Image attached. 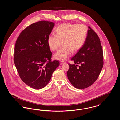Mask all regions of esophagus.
<instances>
[{
  "mask_svg": "<svg viewBox=\"0 0 120 120\" xmlns=\"http://www.w3.org/2000/svg\"><path fill=\"white\" fill-rule=\"evenodd\" d=\"M60 64H64V63H65V62H64V61H60Z\"/></svg>",
  "mask_w": 120,
  "mask_h": 120,
  "instance_id": "obj_1",
  "label": "esophagus"
}]
</instances>
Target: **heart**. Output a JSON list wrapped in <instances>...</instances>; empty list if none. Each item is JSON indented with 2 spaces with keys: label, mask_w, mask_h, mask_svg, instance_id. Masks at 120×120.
<instances>
[{
  "label": "heart",
  "mask_w": 120,
  "mask_h": 120,
  "mask_svg": "<svg viewBox=\"0 0 120 120\" xmlns=\"http://www.w3.org/2000/svg\"><path fill=\"white\" fill-rule=\"evenodd\" d=\"M88 29L84 24H62L56 30L55 34H51L48 38V44L52 51L57 50L61 45L63 46L54 55V58L65 60L71 56L72 52H76L85 44L87 36Z\"/></svg>",
  "instance_id": "obj_1"
}]
</instances>
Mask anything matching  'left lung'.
<instances>
[{"label":"left lung","mask_w":120,"mask_h":120,"mask_svg":"<svg viewBox=\"0 0 120 120\" xmlns=\"http://www.w3.org/2000/svg\"><path fill=\"white\" fill-rule=\"evenodd\" d=\"M85 44L71 59L74 64H69L68 77L77 89H85L96 81L103 65V56L100 40L90 27ZM76 64L80 65L79 68Z\"/></svg>","instance_id":"obj_1"}]
</instances>
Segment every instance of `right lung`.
<instances>
[{
    "label": "right lung",
    "instance_id": "right-lung-1",
    "mask_svg": "<svg viewBox=\"0 0 120 120\" xmlns=\"http://www.w3.org/2000/svg\"><path fill=\"white\" fill-rule=\"evenodd\" d=\"M54 22L41 21L24 29L18 38L15 47L14 63L21 79L35 89L45 87L60 65L52 61L48 38Z\"/></svg>",
    "mask_w": 120,
    "mask_h": 120
}]
</instances>
